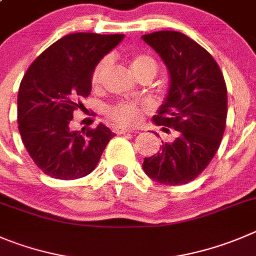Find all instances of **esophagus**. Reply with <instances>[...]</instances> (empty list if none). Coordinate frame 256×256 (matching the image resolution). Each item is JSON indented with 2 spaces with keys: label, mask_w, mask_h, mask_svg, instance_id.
Returning a JSON list of instances; mask_svg holds the SVG:
<instances>
[{
  "label": "esophagus",
  "mask_w": 256,
  "mask_h": 256,
  "mask_svg": "<svg viewBox=\"0 0 256 256\" xmlns=\"http://www.w3.org/2000/svg\"><path fill=\"white\" fill-rule=\"evenodd\" d=\"M114 132L118 134V135H124V134L132 132V130H130V128H114Z\"/></svg>",
  "instance_id": "34e87169"
}]
</instances>
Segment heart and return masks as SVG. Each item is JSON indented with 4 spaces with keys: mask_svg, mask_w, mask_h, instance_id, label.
<instances>
[{
    "mask_svg": "<svg viewBox=\"0 0 256 256\" xmlns=\"http://www.w3.org/2000/svg\"><path fill=\"white\" fill-rule=\"evenodd\" d=\"M110 63L108 58H104L96 66L92 74V83L93 84H98L101 82V78L106 70L107 66ZM130 68L136 77L142 73H152L154 76L156 73V64L154 59L150 58L149 56L139 54L135 56L130 62ZM148 107L145 104H138V102H120V104H114L108 110V114L114 118L116 122L121 124L128 128L139 125L142 121L144 112L146 111Z\"/></svg>",
    "mask_w": 256,
    "mask_h": 256,
    "instance_id": "heart-1",
    "label": "heart"
}]
</instances>
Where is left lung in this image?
I'll return each instance as SVG.
<instances>
[{"mask_svg":"<svg viewBox=\"0 0 256 256\" xmlns=\"http://www.w3.org/2000/svg\"><path fill=\"white\" fill-rule=\"evenodd\" d=\"M142 39L169 73L168 93L152 122L166 132V128L176 131L173 142L145 158L142 169L162 184H186L207 168L221 144L228 116L225 80L211 54L182 32L156 31Z\"/></svg>","mask_w":256,"mask_h":256,"instance_id":"1","label":"left lung"}]
</instances>
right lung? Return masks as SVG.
I'll return each instance as SVG.
<instances>
[{
  "mask_svg": "<svg viewBox=\"0 0 256 256\" xmlns=\"http://www.w3.org/2000/svg\"><path fill=\"white\" fill-rule=\"evenodd\" d=\"M124 34L77 32L62 38L28 66L18 96L21 139L34 163L56 179L88 176L114 134L104 124L72 131L69 122L92 90V74Z\"/></svg>",
  "mask_w": 256,
  "mask_h": 256,
  "instance_id": "obj_1",
  "label": "right lung"
}]
</instances>
